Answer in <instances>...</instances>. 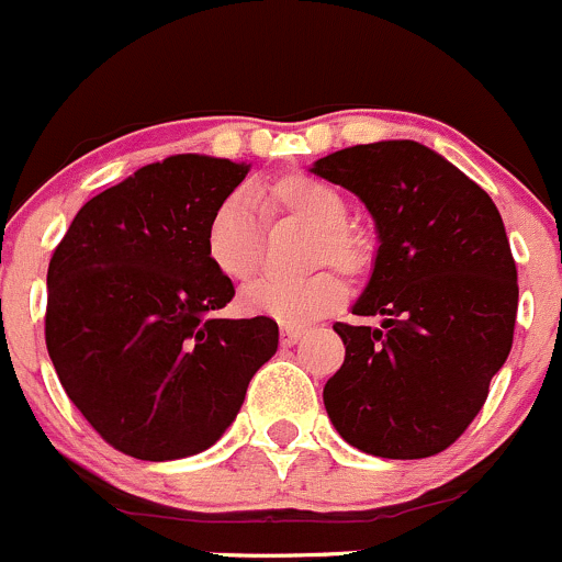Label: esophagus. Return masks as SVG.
Segmentation results:
<instances>
[{
    "label": "esophagus",
    "mask_w": 562,
    "mask_h": 562,
    "mask_svg": "<svg viewBox=\"0 0 562 562\" xmlns=\"http://www.w3.org/2000/svg\"><path fill=\"white\" fill-rule=\"evenodd\" d=\"M305 333H308L305 327H281V344L283 347H292V344H297Z\"/></svg>",
    "instance_id": "obj_1"
}]
</instances>
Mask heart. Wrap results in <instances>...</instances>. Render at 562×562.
<instances>
[{
  "label": "heart",
  "instance_id": "1",
  "mask_svg": "<svg viewBox=\"0 0 562 562\" xmlns=\"http://www.w3.org/2000/svg\"><path fill=\"white\" fill-rule=\"evenodd\" d=\"M265 207L273 215L294 218L311 229L305 265L330 262L341 273L363 276L374 259L369 235L347 226V199L327 182L308 175H286L262 188ZM204 254L221 276L246 281L262 254V218L251 199L229 193L210 213L204 226ZM347 300V286L333 270H314L300 279H257L240 294L248 314L270 316L283 325H303L330 314Z\"/></svg>",
  "mask_w": 562,
  "mask_h": 562
}]
</instances>
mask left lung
<instances>
[{
  "label": "left lung",
  "mask_w": 562,
  "mask_h": 562,
  "mask_svg": "<svg viewBox=\"0 0 562 562\" xmlns=\"http://www.w3.org/2000/svg\"><path fill=\"white\" fill-rule=\"evenodd\" d=\"M374 218V270L352 305L380 327L344 325L327 380L338 435L382 459H426L464 435L514 344L516 265L481 186L409 138L358 144L311 166Z\"/></svg>",
  "instance_id": "left-lung-1"
}]
</instances>
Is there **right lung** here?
I'll return each instance as SVG.
<instances>
[{
    "label": "right lung",
    "instance_id": "right-lung-1",
    "mask_svg": "<svg viewBox=\"0 0 562 562\" xmlns=\"http://www.w3.org/2000/svg\"><path fill=\"white\" fill-rule=\"evenodd\" d=\"M251 164L171 155L76 213L48 265L46 347L79 413L116 451H207L279 349L270 316L221 319L235 286L210 265V213Z\"/></svg>",
    "mask_w": 562,
    "mask_h": 562
}]
</instances>
